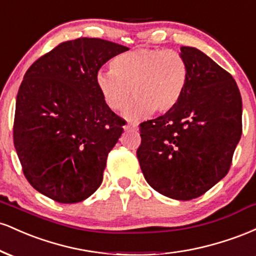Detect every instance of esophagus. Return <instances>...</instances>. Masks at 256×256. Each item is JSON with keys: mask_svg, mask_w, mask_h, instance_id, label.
Segmentation results:
<instances>
[{"mask_svg": "<svg viewBox=\"0 0 256 256\" xmlns=\"http://www.w3.org/2000/svg\"><path fill=\"white\" fill-rule=\"evenodd\" d=\"M138 126L136 124H126L125 125V131H137Z\"/></svg>", "mask_w": 256, "mask_h": 256, "instance_id": "34e87169", "label": "esophagus"}]
</instances>
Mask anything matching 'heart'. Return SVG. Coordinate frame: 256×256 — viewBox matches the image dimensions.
I'll use <instances>...</instances> for the list:
<instances>
[{"mask_svg": "<svg viewBox=\"0 0 256 256\" xmlns=\"http://www.w3.org/2000/svg\"><path fill=\"white\" fill-rule=\"evenodd\" d=\"M189 80V68L183 55L174 50L138 48L116 55L110 71L96 74V86L113 112L125 110L128 120L149 116L152 112H171L183 98Z\"/></svg>", "mask_w": 256, "mask_h": 256, "instance_id": "b5f03b06", "label": "heart"}]
</instances>
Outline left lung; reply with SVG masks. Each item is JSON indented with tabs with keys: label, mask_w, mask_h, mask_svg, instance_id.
Masks as SVG:
<instances>
[{
	"label": "left lung",
	"mask_w": 256,
	"mask_h": 256,
	"mask_svg": "<svg viewBox=\"0 0 256 256\" xmlns=\"http://www.w3.org/2000/svg\"><path fill=\"white\" fill-rule=\"evenodd\" d=\"M180 54L189 68L183 98L140 125L137 158L152 189L189 201L228 174L242 136V98L230 73L204 52L182 46Z\"/></svg>",
	"instance_id": "obj_1"
}]
</instances>
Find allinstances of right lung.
<instances>
[{"instance_id": "obj_1", "label": "right lung", "mask_w": 256, "mask_h": 256, "mask_svg": "<svg viewBox=\"0 0 256 256\" xmlns=\"http://www.w3.org/2000/svg\"><path fill=\"white\" fill-rule=\"evenodd\" d=\"M128 46L82 37L31 64L16 96L14 146L26 179L46 198L76 204L102 183L125 120L100 95L96 74Z\"/></svg>"}]
</instances>
